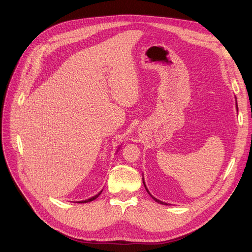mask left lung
Masks as SVG:
<instances>
[{
	"label": "left lung",
	"instance_id": "8db88e82",
	"mask_svg": "<svg viewBox=\"0 0 252 252\" xmlns=\"http://www.w3.org/2000/svg\"><path fill=\"white\" fill-rule=\"evenodd\" d=\"M235 100H236V98H235ZM235 106H236V111H239V109H238V103H236L235 102ZM143 184H144V187H145V189H146V191L148 192V194L152 197V199H154L157 203H159V204H162V205H168V204H167V203H165V202H162V201H159V200H158L157 199V197H155L154 195H152L150 192H149V190H148V188H147V186H146V184H145V181H144V175H143Z\"/></svg>",
	"mask_w": 252,
	"mask_h": 252
}]
</instances>
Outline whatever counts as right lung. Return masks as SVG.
Segmentation results:
<instances>
[{"instance_id": "obj_1", "label": "right lung", "mask_w": 252, "mask_h": 252, "mask_svg": "<svg viewBox=\"0 0 252 252\" xmlns=\"http://www.w3.org/2000/svg\"><path fill=\"white\" fill-rule=\"evenodd\" d=\"M119 149H120V147L117 149V152L119 151ZM102 191H103V189L101 190V191L100 192H98V193H96L95 195H94V196H91V197H89V199H87V200H85V201H78V202H75V203H79V204H82V203H88V202H91V201H94V200H95L96 199V197L98 196V195H100L101 193H102Z\"/></svg>"}]
</instances>
